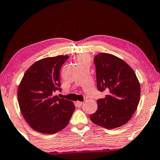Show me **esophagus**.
<instances>
[{"mask_svg": "<svg viewBox=\"0 0 160 160\" xmlns=\"http://www.w3.org/2000/svg\"><path fill=\"white\" fill-rule=\"evenodd\" d=\"M83 102H77V106L78 108H81L83 105Z\"/></svg>", "mask_w": 160, "mask_h": 160, "instance_id": "34e87169", "label": "esophagus"}]
</instances>
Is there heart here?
<instances>
[{
  "mask_svg": "<svg viewBox=\"0 0 160 160\" xmlns=\"http://www.w3.org/2000/svg\"><path fill=\"white\" fill-rule=\"evenodd\" d=\"M88 60V57L86 55H82L80 56V57H78V63H80V62H84V61H87Z\"/></svg>",
  "mask_w": 160,
  "mask_h": 160,
  "instance_id": "heart-1",
  "label": "heart"
}]
</instances>
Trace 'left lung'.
Masks as SVG:
<instances>
[{"label": "left lung", "instance_id": "obj_1", "mask_svg": "<svg viewBox=\"0 0 160 160\" xmlns=\"http://www.w3.org/2000/svg\"><path fill=\"white\" fill-rule=\"evenodd\" d=\"M97 87L105 92L97 100L98 110L90 115L94 124L106 128L125 124L136 110L141 86L133 70L124 60L108 53H99L93 59Z\"/></svg>", "mask_w": 160, "mask_h": 160}]
</instances>
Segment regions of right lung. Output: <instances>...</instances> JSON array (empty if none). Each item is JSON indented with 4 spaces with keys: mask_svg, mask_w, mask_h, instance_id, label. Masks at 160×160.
Segmentation results:
<instances>
[{
    "mask_svg": "<svg viewBox=\"0 0 160 160\" xmlns=\"http://www.w3.org/2000/svg\"><path fill=\"white\" fill-rule=\"evenodd\" d=\"M68 55L46 58L27 70L18 91L22 115L33 129L55 133L65 128L75 110L74 103L55 96L61 91L60 71Z\"/></svg>",
    "mask_w": 160,
    "mask_h": 160,
    "instance_id": "right-lung-1",
    "label": "right lung"
}]
</instances>
